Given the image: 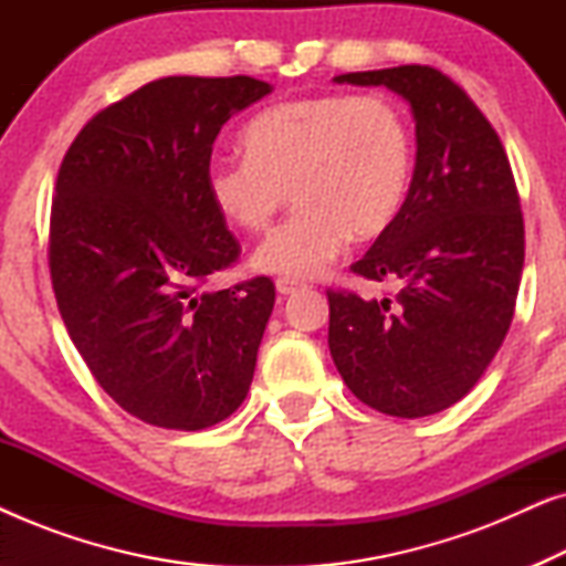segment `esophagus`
Instances as JSON below:
<instances>
[{
	"label": "esophagus",
	"instance_id": "esophagus-1",
	"mask_svg": "<svg viewBox=\"0 0 566 566\" xmlns=\"http://www.w3.org/2000/svg\"><path fill=\"white\" fill-rule=\"evenodd\" d=\"M275 289H277V293H283V296H291V293L304 291V289H306V283L291 281V277H277V281H275Z\"/></svg>",
	"mask_w": 566,
	"mask_h": 566
}]
</instances>
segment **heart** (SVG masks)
<instances>
[{"label":"heart","instance_id":"1","mask_svg":"<svg viewBox=\"0 0 566 566\" xmlns=\"http://www.w3.org/2000/svg\"><path fill=\"white\" fill-rule=\"evenodd\" d=\"M242 146L244 159L208 165V200L231 227L260 234L293 192L298 211L254 254V268L291 281L324 273L350 234H384L412 182V130L384 95L285 99L247 123Z\"/></svg>","mask_w":566,"mask_h":566}]
</instances>
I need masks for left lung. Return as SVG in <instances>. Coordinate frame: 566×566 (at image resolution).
<instances>
[{"mask_svg":"<svg viewBox=\"0 0 566 566\" xmlns=\"http://www.w3.org/2000/svg\"><path fill=\"white\" fill-rule=\"evenodd\" d=\"M412 105L415 175L405 208L353 262L397 296L327 291L329 353L355 397L391 417H428L467 397L515 314L525 258L521 196L497 130L451 76L407 64L339 74Z\"/></svg>","mask_w":566,"mask_h":566,"instance_id":"obj_1","label":"left lung"}]
</instances>
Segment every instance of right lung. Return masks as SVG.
<instances>
[{
    "instance_id": "right-lung-1",
    "label": "right lung",
    "mask_w": 566,
    "mask_h": 566,
    "mask_svg": "<svg viewBox=\"0 0 566 566\" xmlns=\"http://www.w3.org/2000/svg\"><path fill=\"white\" fill-rule=\"evenodd\" d=\"M270 84L165 76L84 123L51 206L61 319L107 397L167 430L227 420L250 391L275 285L208 277L242 247L206 192L213 142Z\"/></svg>"
}]
</instances>
